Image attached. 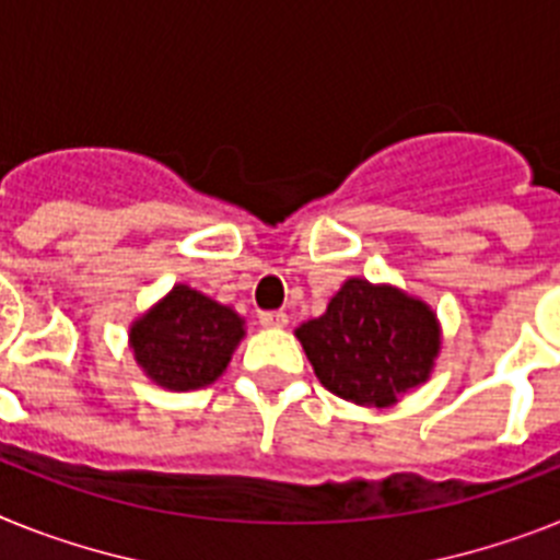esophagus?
<instances>
[{"label": "esophagus", "mask_w": 560, "mask_h": 560, "mask_svg": "<svg viewBox=\"0 0 560 560\" xmlns=\"http://www.w3.org/2000/svg\"><path fill=\"white\" fill-rule=\"evenodd\" d=\"M258 322L265 324V327H284V324H288V313H281V310H265V313H258Z\"/></svg>", "instance_id": "1"}]
</instances>
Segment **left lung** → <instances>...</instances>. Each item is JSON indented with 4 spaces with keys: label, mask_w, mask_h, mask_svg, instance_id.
I'll return each mask as SVG.
<instances>
[{
    "label": "left lung",
    "mask_w": 560,
    "mask_h": 560,
    "mask_svg": "<svg viewBox=\"0 0 560 560\" xmlns=\"http://www.w3.org/2000/svg\"><path fill=\"white\" fill-rule=\"evenodd\" d=\"M295 336L318 382L361 407H389L424 384L441 350L430 304L368 279H347L327 313L304 322Z\"/></svg>",
    "instance_id": "obj_1"
}]
</instances>
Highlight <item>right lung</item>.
<instances>
[{"label":"right lung","instance_id":"add662e5","mask_svg":"<svg viewBox=\"0 0 560 560\" xmlns=\"http://www.w3.org/2000/svg\"><path fill=\"white\" fill-rule=\"evenodd\" d=\"M242 338L244 318L236 310L187 284H176L130 327L136 364L150 382L176 393L213 384Z\"/></svg>","mask_w":560,"mask_h":560}]
</instances>
